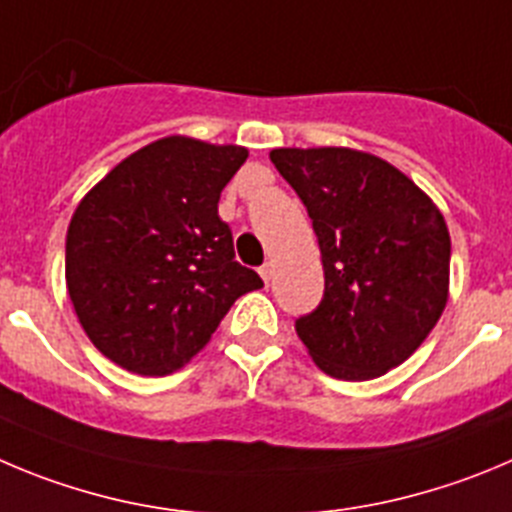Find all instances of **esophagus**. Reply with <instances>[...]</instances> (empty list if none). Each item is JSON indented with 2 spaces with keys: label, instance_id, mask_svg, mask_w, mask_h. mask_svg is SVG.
Segmentation results:
<instances>
[{
  "label": "esophagus",
  "instance_id": "1",
  "mask_svg": "<svg viewBox=\"0 0 512 512\" xmlns=\"http://www.w3.org/2000/svg\"><path fill=\"white\" fill-rule=\"evenodd\" d=\"M260 275H262V280H265V285H270L272 275H275V265H272V262H267V265H262V267H260Z\"/></svg>",
  "mask_w": 512,
  "mask_h": 512
}]
</instances>
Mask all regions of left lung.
<instances>
[{
	"mask_svg": "<svg viewBox=\"0 0 512 512\" xmlns=\"http://www.w3.org/2000/svg\"><path fill=\"white\" fill-rule=\"evenodd\" d=\"M321 247L326 293L295 323L333 379L366 381L407 361L450 298V229L427 191L348 146L272 148Z\"/></svg>",
	"mask_w": 512,
	"mask_h": 512,
	"instance_id": "8db88e82",
	"label": "left lung"
}]
</instances>
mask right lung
Returning <instances> with one entry per match:
<instances>
[{"mask_svg": "<svg viewBox=\"0 0 512 512\" xmlns=\"http://www.w3.org/2000/svg\"><path fill=\"white\" fill-rule=\"evenodd\" d=\"M245 146L164 136L80 199L65 237V285L93 346L141 376L197 356L240 295L262 288L234 262L219 194Z\"/></svg>", "mask_w": 512, "mask_h": 512, "instance_id": "right-lung-1", "label": "right lung"}]
</instances>
